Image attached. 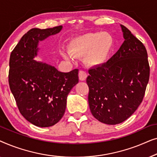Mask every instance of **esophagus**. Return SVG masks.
I'll use <instances>...</instances> for the list:
<instances>
[{"instance_id": "1", "label": "esophagus", "mask_w": 157, "mask_h": 157, "mask_svg": "<svg viewBox=\"0 0 157 157\" xmlns=\"http://www.w3.org/2000/svg\"><path fill=\"white\" fill-rule=\"evenodd\" d=\"M78 77H79V80L85 81L86 78H87V74L84 71H79Z\"/></svg>"}]
</instances>
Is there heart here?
Listing matches in <instances>:
<instances>
[{
	"instance_id": "1",
	"label": "heart",
	"mask_w": 157,
	"mask_h": 157,
	"mask_svg": "<svg viewBox=\"0 0 157 157\" xmlns=\"http://www.w3.org/2000/svg\"><path fill=\"white\" fill-rule=\"evenodd\" d=\"M112 46V38L106 33H89L73 40L68 53L73 57L85 56L88 65L98 66L104 63ZM68 59V56L63 53Z\"/></svg>"
}]
</instances>
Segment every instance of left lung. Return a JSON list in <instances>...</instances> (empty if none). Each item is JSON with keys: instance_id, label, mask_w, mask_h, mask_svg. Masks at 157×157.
Wrapping results in <instances>:
<instances>
[{"instance_id": "1", "label": "left lung", "mask_w": 157, "mask_h": 157, "mask_svg": "<svg viewBox=\"0 0 157 157\" xmlns=\"http://www.w3.org/2000/svg\"><path fill=\"white\" fill-rule=\"evenodd\" d=\"M124 41L102 65L89 70L86 83L92 115L115 125L130 117L142 101L149 79L147 49L127 28L121 25Z\"/></svg>"}]
</instances>
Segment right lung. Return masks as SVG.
<instances>
[{
  "instance_id": "right-lung-1",
  "label": "right lung",
  "mask_w": 157,
  "mask_h": 157,
  "mask_svg": "<svg viewBox=\"0 0 157 157\" xmlns=\"http://www.w3.org/2000/svg\"><path fill=\"white\" fill-rule=\"evenodd\" d=\"M61 29L62 25L32 29L10 53V89L23 117L39 127L53 126L61 120L68 94L78 82V69L60 72L54 66L33 60L37 56L38 42Z\"/></svg>"
}]
</instances>
